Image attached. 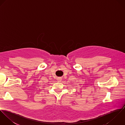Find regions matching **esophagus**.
I'll use <instances>...</instances> for the list:
<instances>
[{"instance_id": "34e87169", "label": "esophagus", "mask_w": 125, "mask_h": 125, "mask_svg": "<svg viewBox=\"0 0 125 125\" xmlns=\"http://www.w3.org/2000/svg\"><path fill=\"white\" fill-rule=\"evenodd\" d=\"M57 81H58V82H60L62 81V77H58L57 79Z\"/></svg>"}]
</instances>
